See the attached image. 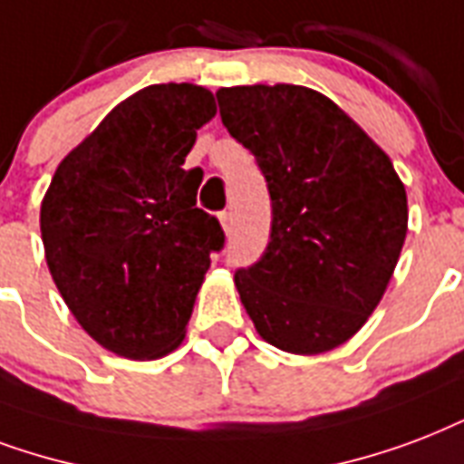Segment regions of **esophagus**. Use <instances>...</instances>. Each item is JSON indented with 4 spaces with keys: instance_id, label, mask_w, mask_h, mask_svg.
Masks as SVG:
<instances>
[{
    "instance_id": "esophagus-1",
    "label": "esophagus",
    "mask_w": 464,
    "mask_h": 464,
    "mask_svg": "<svg viewBox=\"0 0 464 464\" xmlns=\"http://www.w3.org/2000/svg\"><path fill=\"white\" fill-rule=\"evenodd\" d=\"M218 224H221V228L228 233L233 228V217L228 214V211H221V214H218Z\"/></svg>"
}]
</instances>
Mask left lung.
Listing matches in <instances>:
<instances>
[{
    "label": "left lung",
    "instance_id": "1",
    "mask_svg": "<svg viewBox=\"0 0 464 464\" xmlns=\"http://www.w3.org/2000/svg\"><path fill=\"white\" fill-rule=\"evenodd\" d=\"M218 114L256 155L272 201L263 257L236 289L263 341L295 355L338 348L377 309L409 228L404 182L341 106L299 84L217 92Z\"/></svg>",
    "mask_w": 464,
    "mask_h": 464
}]
</instances>
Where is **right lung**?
<instances>
[{
  "mask_svg": "<svg viewBox=\"0 0 464 464\" xmlns=\"http://www.w3.org/2000/svg\"><path fill=\"white\" fill-rule=\"evenodd\" d=\"M214 94L150 84L123 99L63 158L41 201L45 263L77 324L102 348L155 360L185 341L224 231L197 207L185 169Z\"/></svg>",
  "mask_w": 464,
  "mask_h": 464,
  "instance_id": "add662e5",
  "label": "right lung"
}]
</instances>
